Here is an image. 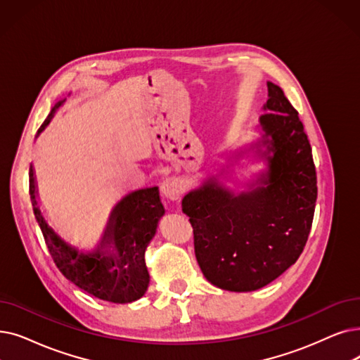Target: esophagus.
Here are the masks:
<instances>
[{"mask_svg": "<svg viewBox=\"0 0 360 360\" xmlns=\"http://www.w3.org/2000/svg\"><path fill=\"white\" fill-rule=\"evenodd\" d=\"M160 190H162L163 197L170 200V201H176L182 195V185H181V182L176 178H167L162 184Z\"/></svg>", "mask_w": 360, "mask_h": 360, "instance_id": "obj_1", "label": "esophagus"}]
</instances>
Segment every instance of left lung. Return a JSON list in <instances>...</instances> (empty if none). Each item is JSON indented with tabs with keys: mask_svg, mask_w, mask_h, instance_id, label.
<instances>
[{
	"mask_svg": "<svg viewBox=\"0 0 360 360\" xmlns=\"http://www.w3.org/2000/svg\"><path fill=\"white\" fill-rule=\"evenodd\" d=\"M269 113L260 117L269 170L252 191L232 195L216 182L186 194L198 266L213 285L255 291L300 257L314 222L318 197L311 147L284 91L268 82Z\"/></svg>",
	"mask_w": 360,
	"mask_h": 360,
	"instance_id": "8db88e82",
	"label": "left lung"
}]
</instances>
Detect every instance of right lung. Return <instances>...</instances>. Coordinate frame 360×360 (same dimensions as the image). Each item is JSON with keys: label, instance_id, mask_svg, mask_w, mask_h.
<instances>
[{"label": "right lung", "instance_id": "1", "mask_svg": "<svg viewBox=\"0 0 360 360\" xmlns=\"http://www.w3.org/2000/svg\"><path fill=\"white\" fill-rule=\"evenodd\" d=\"M60 104L53 108L38 132L50 122ZM35 194L34 169L30 166L29 195L35 219L56 266L70 283L97 299L112 303H131L144 295L150 279L144 253L165 213L158 186L135 191L116 206L104 237L105 244H115L116 253L110 256L105 255V250L94 255L77 253L68 245L46 225L37 206Z\"/></svg>", "mask_w": 360, "mask_h": 360}]
</instances>
